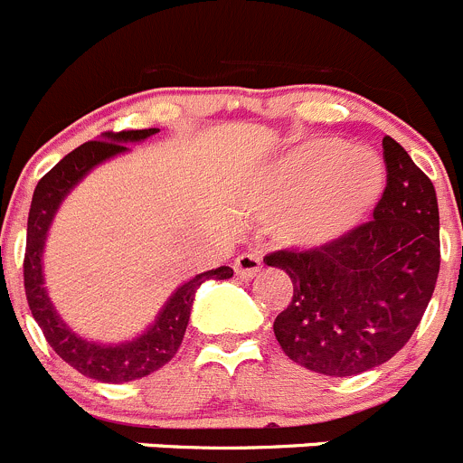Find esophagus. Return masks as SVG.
Listing matches in <instances>:
<instances>
[{
    "label": "esophagus",
    "instance_id": "1",
    "mask_svg": "<svg viewBox=\"0 0 463 463\" xmlns=\"http://www.w3.org/2000/svg\"><path fill=\"white\" fill-rule=\"evenodd\" d=\"M260 268H263V259H260L259 251H242L233 260V272L241 279H254L260 272Z\"/></svg>",
    "mask_w": 463,
    "mask_h": 463
}]
</instances>
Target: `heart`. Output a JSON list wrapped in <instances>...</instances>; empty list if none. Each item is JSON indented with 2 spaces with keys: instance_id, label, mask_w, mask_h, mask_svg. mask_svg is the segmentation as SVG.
<instances>
[{
  "instance_id": "obj_1",
  "label": "heart",
  "mask_w": 463,
  "mask_h": 463,
  "mask_svg": "<svg viewBox=\"0 0 463 463\" xmlns=\"http://www.w3.org/2000/svg\"><path fill=\"white\" fill-rule=\"evenodd\" d=\"M383 189L385 168L372 153L337 139H310L269 168L260 203L277 213L279 241L317 250L363 225Z\"/></svg>"
}]
</instances>
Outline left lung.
Listing matches in <instances>:
<instances>
[{"label": "left lung", "instance_id": "8db88e82", "mask_svg": "<svg viewBox=\"0 0 463 463\" xmlns=\"http://www.w3.org/2000/svg\"><path fill=\"white\" fill-rule=\"evenodd\" d=\"M383 159L387 184L372 221L326 247L263 259L292 279V301L274 319L283 354L324 376H355L393 358L437 286L432 182L392 137L383 139Z\"/></svg>", "mask_w": 463, "mask_h": 463}]
</instances>
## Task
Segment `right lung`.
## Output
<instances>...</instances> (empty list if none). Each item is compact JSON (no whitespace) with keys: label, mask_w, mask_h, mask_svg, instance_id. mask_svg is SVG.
Here are the masks:
<instances>
[{"label":"right lung","mask_w":463,"mask_h":463,"mask_svg":"<svg viewBox=\"0 0 463 463\" xmlns=\"http://www.w3.org/2000/svg\"><path fill=\"white\" fill-rule=\"evenodd\" d=\"M159 132L157 128L148 130H121L103 132L100 141H87L62 157L33 191L29 209V227H26V251H24V290L29 301L31 315L35 317L38 326L43 328L49 346L65 360L70 367L80 372L82 376L94 378L99 383H128L144 378L157 372L166 363H171L182 345L186 333V324L191 317V304H194L195 290L207 279H230L232 268L221 265L216 269L198 274L184 286L173 292L171 299L157 315L153 326L132 342L123 345H96L78 337L53 310L44 290L43 277V250L47 241L49 225L53 213L61 207L62 198L70 194L78 182L85 177L90 168L105 162L118 153H126L128 141H141L146 137Z\"/></svg>","instance_id":"right-lung-1"}]
</instances>
